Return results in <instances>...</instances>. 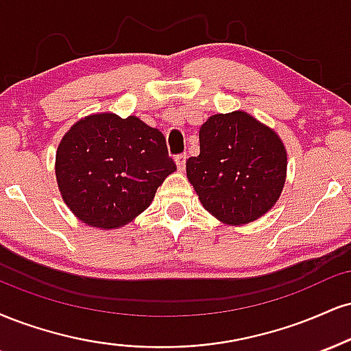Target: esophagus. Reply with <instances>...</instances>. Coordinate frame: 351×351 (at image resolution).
<instances>
[{"mask_svg":"<svg viewBox=\"0 0 351 351\" xmlns=\"http://www.w3.org/2000/svg\"><path fill=\"white\" fill-rule=\"evenodd\" d=\"M186 158H188L186 154H181V155H178V157L175 158V163H176V167H178L180 171L184 170V165H186Z\"/></svg>","mask_w":351,"mask_h":351,"instance_id":"obj_1","label":"esophagus"}]
</instances>
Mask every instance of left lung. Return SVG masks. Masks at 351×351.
<instances>
[{
	"label": "left lung",
	"mask_w": 351,
	"mask_h": 351,
	"mask_svg": "<svg viewBox=\"0 0 351 351\" xmlns=\"http://www.w3.org/2000/svg\"><path fill=\"white\" fill-rule=\"evenodd\" d=\"M186 175L202 208L229 226L250 223L280 199L288 152L281 137L245 111L214 114L199 129Z\"/></svg>",
	"instance_id": "8db88e82"
}]
</instances>
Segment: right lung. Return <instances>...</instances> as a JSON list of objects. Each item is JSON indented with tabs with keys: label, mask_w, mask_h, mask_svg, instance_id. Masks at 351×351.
<instances>
[{
	"label": "right lung",
	"mask_w": 351,
	"mask_h": 351,
	"mask_svg": "<svg viewBox=\"0 0 351 351\" xmlns=\"http://www.w3.org/2000/svg\"><path fill=\"white\" fill-rule=\"evenodd\" d=\"M173 171L163 134L137 116L114 112L75 122L55 155L62 199L80 221L104 230L142 214Z\"/></svg>",
	"instance_id": "add662e5"
}]
</instances>
